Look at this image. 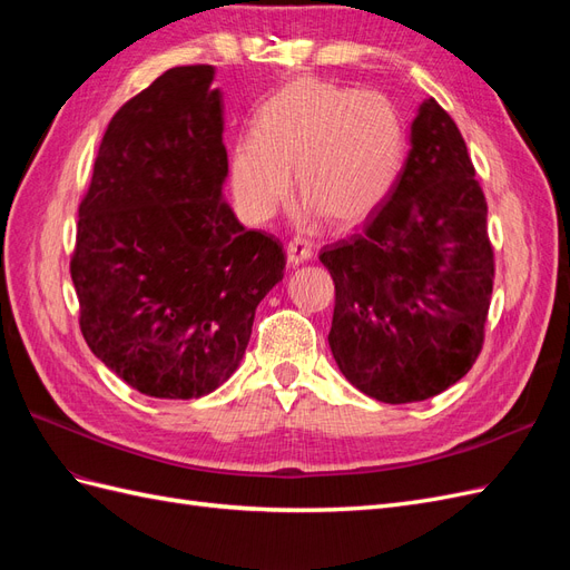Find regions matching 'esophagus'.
<instances>
[{
	"label": "esophagus",
	"instance_id": "1",
	"mask_svg": "<svg viewBox=\"0 0 570 570\" xmlns=\"http://www.w3.org/2000/svg\"><path fill=\"white\" fill-rule=\"evenodd\" d=\"M308 258H312V247H308V243H304V239H299V237L289 239V245H287V264L289 266H299V264L308 262Z\"/></svg>",
	"mask_w": 570,
	"mask_h": 570
}]
</instances>
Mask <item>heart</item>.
<instances>
[{
	"label": "heart",
	"mask_w": 570,
	"mask_h": 570,
	"mask_svg": "<svg viewBox=\"0 0 570 570\" xmlns=\"http://www.w3.org/2000/svg\"><path fill=\"white\" fill-rule=\"evenodd\" d=\"M404 159L402 116L383 92L299 78L268 97L254 135L230 154L233 193L245 214L266 220L295 189L333 226H354L385 202Z\"/></svg>",
	"instance_id": "b5f03b06"
}]
</instances>
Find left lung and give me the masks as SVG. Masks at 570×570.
I'll list each match as a JSON object with an SVG mask.
<instances>
[{
    "instance_id": "left-lung-1",
    "label": "left lung",
    "mask_w": 570,
    "mask_h": 570,
    "mask_svg": "<svg viewBox=\"0 0 570 570\" xmlns=\"http://www.w3.org/2000/svg\"><path fill=\"white\" fill-rule=\"evenodd\" d=\"M318 258L335 283L327 342L356 390L385 404L423 402L471 371L494 283L488 202L433 97L413 118L385 202Z\"/></svg>"
}]
</instances>
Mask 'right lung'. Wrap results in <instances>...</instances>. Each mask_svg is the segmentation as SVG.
Wrapping results in <instances>:
<instances>
[{
	"label": "right lung",
	"instance_id": "right-lung-1",
	"mask_svg": "<svg viewBox=\"0 0 570 570\" xmlns=\"http://www.w3.org/2000/svg\"><path fill=\"white\" fill-rule=\"evenodd\" d=\"M214 66H176L101 137L78 206L80 333L132 390L197 400L235 373L256 306L283 281L278 237L223 202L228 151Z\"/></svg>",
	"mask_w": 570,
	"mask_h": 570
}]
</instances>
